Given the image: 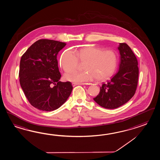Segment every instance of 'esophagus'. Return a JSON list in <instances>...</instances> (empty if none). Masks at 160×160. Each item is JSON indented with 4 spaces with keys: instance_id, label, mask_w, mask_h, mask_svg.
Instances as JSON below:
<instances>
[{
    "instance_id": "obj_1",
    "label": "esophagus",
    "mask_w": 160,
    "mask_h": 160,
    "mask_svg": "<svg viewBox=\"0 0 160 160\" xmlns=\"http://www.w3.org/2000/svg\"><path fill=\"white\" fill-rule=\"evenodd\" d=\"M83 83H76V82H72V85L73 87H75L76 85H83Z\"/></svg>"
}]
</instances>
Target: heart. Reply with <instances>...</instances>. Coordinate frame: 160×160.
Masks as SVG:
<instances>
[{"label":"heart","instance_id":"heart-1","mask_svg":"<svg viewBox=\"0 0 160 160\" xmlns=\"http://www.w3.org/2000/svg\"><path fill=\"white\" fill-rule=\"evenodd\" d=\"M118 62L117 54L113 50L88 46L75 52L66 50L61 56L60 64L64 71L71 73L78 69L80 63H84V71L67 74L65 78L70 82H85L95 78L98 82L110 78L117 69Z\"/></svg>","mask_w":160,"mask_h":160}]
</instances>
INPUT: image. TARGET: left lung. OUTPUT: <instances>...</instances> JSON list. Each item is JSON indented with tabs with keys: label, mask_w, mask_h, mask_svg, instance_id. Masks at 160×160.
Instances as JSON below:
<instances>
[{
	"label": "left lung",
	"mask_w": 160,
	"mask_h": 160,
	"mask_svg": "<svg viewBox=\"0 0 160 160\" xmlns=\"http://www.w3.org/2000/svg\"><path fill=\"white\" fill-rule=\"evenodd\" d=\"M119 69L110 81L103 83L93 100L100 106L114 109L127 103L135 94L138 80V61L126 43H120Z\"/></svg>",
	"instance_id": "1"
}]
</instances>
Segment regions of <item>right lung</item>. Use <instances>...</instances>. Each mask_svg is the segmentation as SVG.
I'll return each instance as SVG.
<instances>
[{
  "label": "right lung",
  "mask_w": 160,
  "mask_h": 160,
  "mask_svg": "<svg viewBox=\"0 0 160 160\" xmlns=\"http://www.w3.org/2000/svg\"><path fill=\"white\" fill-rule=\"evenodd\" d=\"M67 45L51 39H39L22 55L19 82L30 104L39 110L58 108L70 96V82H61L57 54Z\"/></svg>",
  "instance_id": "right-lung-1"
}]
</instances>
